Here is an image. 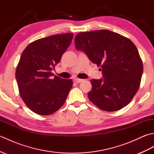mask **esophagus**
Masks as SVG:
<instances>
[{
  "instance_id": "obj_1",
  "label": "esophagus",
  "mask_w": 154,
  "mask_h": 154,
  "mask_svg": "<svg viewBox=\"0 0 154 154\" xmlns=\"http://www.w3.org/2000/svg\"><path fill=\"white\" fill-rule=\"evenodd\" d=\"M74 80H75V81H76L77 83H81V82H82V81H84L83 79H79V78H75V79Z\"/></svg>"
}]
</instances>
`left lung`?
<instances>
[{"label":"left lung","mask_w":154,"mask_h":154,"mask_svg":"<svg viewBox=\"0 0 154 154\" xmlns=\"http://www.w3.org/2000/svg\"><path fill=\"white\" fill-rule=\"evenodd\" d=\"M75 48L83 51L93 63L100 67L103 79L91 80L88 97L103 110L112 112L128 105L138 91L143 63L133 42L110 30L80 32Z\"/></svg>","instance_id":"obj_1"}]
</instances>
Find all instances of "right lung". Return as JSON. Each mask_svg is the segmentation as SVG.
<instances>
[{"label":"right lung","mask_w":154,"mask_h":154,"mask_svg":"<svg viewBox=\"0 0 154 154\" xmlns=\"http://www.w3.org/2000/svg\"><path fill=\"white\" fill-rule=\"evenodd\" d=\"M73 36L66 33L38 39L23 51L15 75L20 95L34 112L50 115L65 103L73 81L53 78L51 70L60 62Z\"/></svg>","instance_id":"1"}]
</instances>
